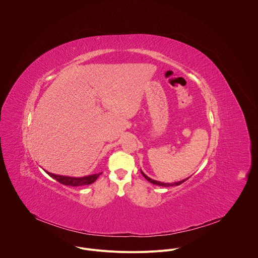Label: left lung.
<instances>
[{
	"mask_svg": "<svg viewBox=\"0 0 258 258\" xmlns=\"http://www.w3.org/2000/svg\"><path fill=\"white\" fill-rule=\"evenodd\" d=\"M141 173H142V175H143V177L149 181L150 183H152V184H157V185H161V186H172V185H180L181 184H183L184 181H186L187 179H185V180H183V181H180V182H178V183H174V184H165V183H161V182H158V181H154V180H152V179H150L149 177H147L142 171H141Z\"/></svg>",
	"mask_w": 258,
	"mask_h": 258,
	"instance_id": "8db88e82",
	"label": "left lung"
}]
</instances>
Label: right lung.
Wrapping results in <instances>:
<instances>
[{"mask_svg":"<svg viewBox=\"0 0 258 258\" xmlns=\"http://www.w3.org/2000/svg\"><path fill=\"white\" fill-rule=\"evenodd\" d=\"M46 172V171H45ZM51 178L56 180L60 184H66V185H72V186H79V185H85V184H90L94 183L97 178L102 174H94L82 178H72V177H64V176H59V175H53L51 173L46 172Z\"/></svg>","mask_w":258,"mask_h":258,"instance_id":"obj_1","label":"right lung"}]
</instances>
